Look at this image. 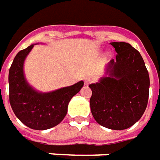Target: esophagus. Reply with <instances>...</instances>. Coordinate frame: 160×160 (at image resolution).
<instances>
[{
    "mask_svg": "<svg viewBox=\"0 0 160 160\" xmlns=\"http://www.w3.org/2000/svg\"><path fill=\"white\" fill-rule=\"evenodd\" d=\"M84 82H85V84H89V83L92 82V78H90V77H86L84 78Z\"/></svg>",
    "mask_w": 160,
    "mask_h": 160,
    "instance_id": "1",
    "label": "esophagus"
}]
</instances>
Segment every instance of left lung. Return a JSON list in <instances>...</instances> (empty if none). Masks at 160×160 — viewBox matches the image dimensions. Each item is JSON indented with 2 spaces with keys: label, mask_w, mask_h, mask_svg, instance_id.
<instances>
[{
  "label": "left lung",
  "mask_w": 160,
  "mask_h": 160,
  "mask_svg": "<svg viewBox=\"0 0 160 160\" xmlns=\"http://www.w3.org/2000/svg\"><path fill=\"white\" fill-rule=\"evenodd\" d=\"M116 52L106 74L89 84L93 117L102 127L123 130L135 124L146 110L150 79L140 53L126 42H112Z\"/></svg>",
  "instance_id": "8db88e82"
}]
</instances>
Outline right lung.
Segmentation results:
<instances>
[{"label":"right lung","mask_w":160,"mask_h":160,"mask_svg":"<svg viewBox=\"0 0 160 160\" xmlns=\"http://www.w3.org/2000/svg\"><path fill=\"white\" fill-rule=\"evenodd\" d=\"M34 45L17 53L9 69V102L13 113L23 124L35 130L58 125L67 114L68 104L83 86L75 83L48 93L38 92L29 85L24 75V61Z\"/></svg>","instance_id":"obj_1"}]
</instances>
